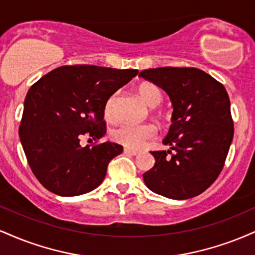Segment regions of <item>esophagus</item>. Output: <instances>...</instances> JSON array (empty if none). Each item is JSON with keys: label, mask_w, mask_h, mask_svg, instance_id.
<instances>
[{"label": "esophagus", "mask_w": 255, "mask_h": 255, "mask_svg": "<svg viewBox=\"0 0 255 255\" xmlns=\"http://www.w3.org/2000/svg\"><path fill=\"white\" fill-rule=\"evenodd\" d=\"M125 153H128V154H131V156H136V154L140 153V151L137 150H133V148H129V147H125Z\"/></svg>", "instance_id": "esophagus-1"}]
</instances>
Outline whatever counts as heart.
I'll use <instances>...</instances> for the list:
<instances>
[{"mask_svg": "<svg viewBox=\"0 0 255 255\" xmlns=\"http://www.w3.org/2000/svg\"><path fill=\"white\" fill-rule=\"evenodd\" d=\"M137 93L145 101V103L151 108H156L163 102V93L157 85L152 83H142L137 86ZM116 99L118 93H113L105 102L104 114L105 118L110 121L118 120V111H116ZM113 139L119 144L129 148H139L145 144L147 140L153 139L157 135V128L153 125H134L122 124L111 133Z\"/></svg>", "mask_w": 255, "mask_h": 255, "instance_id": "obj_1", "label": "heart"}]
</instances>
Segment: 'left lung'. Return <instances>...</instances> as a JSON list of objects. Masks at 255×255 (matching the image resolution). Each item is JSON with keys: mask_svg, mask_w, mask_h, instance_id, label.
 <instances>
[{"mask_svg": "<svg viewBox=\"0 0 255 255\" xmlns=\"http://www.w3.org/2000/svg\"><path fill=\"white\" fill-rule=\"evenodd\" d=\"M139 75L164 90L174 107L172 124L163 140L170 150L151 152L156 163L142 175L144 182L169 199L197 197L221 174L233 141L227 90L198 68L160 67Z\"/></svg>", "mask_w": 255, "mask_h": 255, "instance_id": "left-lung-1", "label": "left lung"}]
</instances>
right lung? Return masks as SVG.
Wrapping results in <instances>:
<instances>
[{"instance_id": "add662e5", "label": "right lung", "mask_w": 255, "mask_h": 255, "mask_svg": "<svg viewBox=\"0 0 255 255\" xmlns=\"http://www.w3.org/2000/svg\"><path fill=\"white\" fill-rule=\"evenodd\" d=\"M136 74V69L63 66L32 85L19 136L32 172L48 191L75 197L103 182L108 164L124 147L109 141L81 147L80 139L104 136L105 102Z\"/></svg>"}]
</instances>
